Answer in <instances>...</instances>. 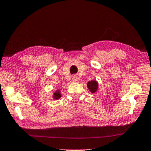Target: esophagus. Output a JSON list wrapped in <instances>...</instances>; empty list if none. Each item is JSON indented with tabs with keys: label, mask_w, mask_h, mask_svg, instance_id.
Masks as SVG:
<instances>
[{
	"label": "esophagus",
	"mask_w": 151,
	"mask_h": 151,
	"mask_svg": "<svg viewBox=\"0 0 151 151\" xmlns=\"http://www.w3.org/2000/svg\"><path fill=\"white\" fill-rule=\"evenodd\" d=\"M72 79L73 82H76L78 81V77H77L76 76H72Z\"/></svg>",
	"instance_id": "34e87169"
}]
</instances>
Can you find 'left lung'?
<instances>
[{
    "label": "left lung",
    "mask_w": 151,
    "mask_h": 151,
    "mask_svg": "<svg viewBox=\"0 0 151 151\" xmlns=\"http://www.w3.org/2000/svg\"><path fill=\"white\" fill-rule=\"evenodd\" d=\"M98 83L95 80H91L87 83V87L91 93H95L98 89Z\"/></svg>",
    "instance_id": "1"
}]
</instances>
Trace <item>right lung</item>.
<instances>
[{
  "label": "right lung",
  "mask_w": 151,
  "mask_h": 151,
  "mask_svg": "<svg viewBox=\"0 0 151 151\" xmlns=\"http://www.w3.org/2000/svg\"><path fill=\"white\" fill-rule=\"evenodd\" d=\"M52 97L54 99H55V100H56V99H58L61 97V93H60V90L56 91L54 93Z\"/></svg>",
  "instance_id": "obj_1"
}]
</instances>
